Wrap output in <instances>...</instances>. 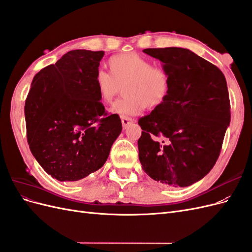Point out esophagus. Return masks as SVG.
I'll return each instance as SVG.
<instances>
[{
	"label": "esophagus",
	"instance_id": "1",
	"mask_svg": "<svg viewBox=\"0 0 252 252\" xmlns=\"http://www.w3.org/2000/svg\"><path fill=\"white\" fill-rule=\"evenodd\" d=\"M121 120H122V125H123L124 129H126V127L133 122V119L129 118V117H124V116L121 117Z\"/></svg>",
	"mask_w": 252,
	"mask_h": 252
}]
</instances>
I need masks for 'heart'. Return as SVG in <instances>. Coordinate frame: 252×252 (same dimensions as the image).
I'll return each instance as SVG.
<instances>
[{
  "instance_id": "heart-1",
  "label": "heart",
  "mask_w": 252,
  "mask_h": 252,
  "mask_svg": "<svg viewBox=\"0 0 252 252\" xmlns=\"http://www.w3.org/2000/svg\"><path fill=\"white\" fill-rule=\"evenodd\" d=\"M109 71L98 70L95 85L101 101L110 104L121 90L125 95L112 107L122 116H135L145 107L161 105L170 89V73L162 66H154L150 60L135 53H121L108 60Z\"/></svg>"
}]
</instances>
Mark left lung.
<instances>
[{
    "label": "left lung",
    "instance_id": "obj_1",
    "mask_svg": "<svg viewBox=\"0 0 252 252\" xmlns=\"http://www.w3.org/2000/svg\"><path fill=\"white\" fill-rule=\"evenodd\" d=\"M170 73L166 100L139 120L143 170L170 188L187 187L213 168L230 123L223 72L186 48H148ZM157 137H162L159 143Z\"/></svg>",
    "mask_w": 252,
    "mask_h": 252
}]
</instances>
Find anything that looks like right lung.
I'll list each match as a JSON object with an SVG mask.
<instances>
[{
  "label": "right lung",
  "instance_id": "add662e5",
  "mask_svg": "<svg viewBox=\"0 0 252 252\" xmlns=\"http://www.w3.org/2000/svg\"><path fill=\"white\" fill-rule=\"evenodd\" d=\"M104 51H68L37 72L25 102L27 141L42 168L60 182L79 181L107 161L122 131L95 85Z\"/></svg>",
  "mask_w": 252,
  "mask_h": 252
}]
</instances>
